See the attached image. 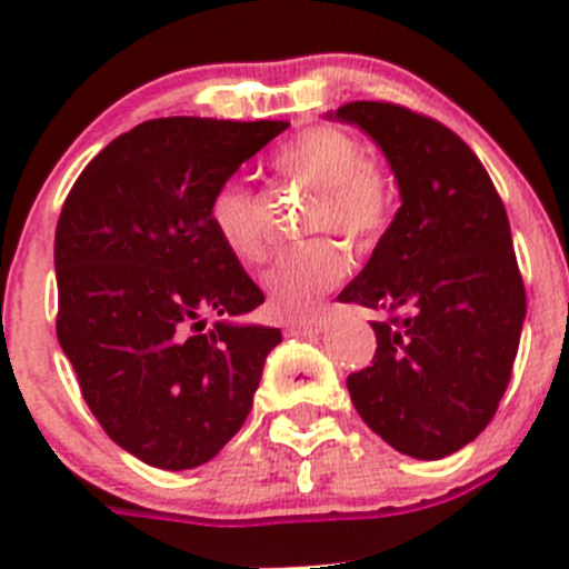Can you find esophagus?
I'll use <instances>...</instances> for the list:
<instances>
[{"label": "esophagus", "instance_id": "obj_1", "mask_svg": "<svg viewBox=\"0 0 569 569\" xmlns=\"http://www.w3.org/2000/svg\"><path fill=\"white\" fill-rule=\"evenodd\" d=\"M321 330H325V319H302V321H289V325H286V332L295 338L319 336Z\"/></svg>", "mask_w": 569, "mask_h": 569}]
</instances>
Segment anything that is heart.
Returning a JSON list of instances; mask_svg holds the SVG:
<instances>
[{"label": "heart", "instance_id": "heart-1", "mask_svg": "<svg viewBox=\"0 0 569 569\" xmlns=\"http://www.w3.org/2000/svg\"><path fill=\"white\" fill-rule=\"evenodd\" d=\"M278 173L317 189L306 214L308 233H338L355 248H366L391 222V189L386 176L369 164L366 148L336 126H311L280 146L272 157ZM209 222L222 248L244 263L267 258L263 200L242 181L228 178L209 200ZM349 272L343 250L330 239H313L286 250L263 274L269 308L278 317L297 319L336 289Z\"/></svg>", "mask_w": 569, "mask_h": 569}]
</instances>
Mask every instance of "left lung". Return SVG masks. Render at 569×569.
<instances>
[{
    "instance_id": "obj_1",
    "label": "left lung",
    "mask_w": 569,
    "mask_h": 569,
    "mask_svg": "<svg viewBox=\"0 0 569 569\" xmlns=\"http://www.w3.org/2000/svg\"><path fill=\"white\" fill-rule=\"evenodd\" d=\"M391 162L401 206L341 302L380 311L371 366L347 377L355 410L401 455L440 460L492 421L512 377L526 289L507 209L468 142L391 101H349Z\"/></svg>"
}]
</instances>
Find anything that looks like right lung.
I'll use <instances>...</instances> for the list:
<instances>
[{
	"label": "right lung",
	"mask_w": 569,
	"mask_h": 569,
	"mask_svg": "<svg viewBox=\"0 0 569 569\" xmlns=\"http://www.w3.org/2000/svg\"><path fill=\"white\" fill-rule=\"evenodd\" d=\"M283 120L157 118L77 178L54 233L57 338L90 412L164 470L209 462L242 429L280 330L214 321L263 302L209 200Z\"/></svg>",
	"instance_id": "1"
}]
</instances>
